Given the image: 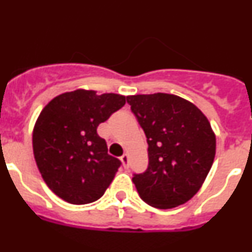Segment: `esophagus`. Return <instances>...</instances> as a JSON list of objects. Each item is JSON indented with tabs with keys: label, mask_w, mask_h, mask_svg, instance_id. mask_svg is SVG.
Segmentation results:
<instances>
[{
	"label": "esophagus",
	"mask_w": 252,
	"mask_h": 252,
	"mask_svg": "<svg viewBox=\"0 0 252 252\" xmlns=\"http://www.w3.org/2000/svg\"><path fill=\"white\" fill-rule=\"evenodd\" d=\"M121 161L124 162L125 168H128V155H127V154H124V155H122Z\"/></svg>",
	"instance_id": "obj_1"
}]
</instances>
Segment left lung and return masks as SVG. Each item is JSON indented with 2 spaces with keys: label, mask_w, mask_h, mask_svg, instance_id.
Segmentation results:
<instances>
[{
  "label": "left lung",
  "mask_w": 252,
  "mask_h": 252,
  "mask_svg": "<svg viewBox=\"0 0 252 252\" xmlns=\"http://www.w3.org/2000/svg\"><path fill=\"white\" fill-rule=\"evenodd\" d=\"M145 132L149 165L133 174L140 198L160 209L188 202L212 168L216 136L206 116L193 103L168 93L127 97Z\"/></svg>",
  "instance_id": "obj_1"
}]
</instances>
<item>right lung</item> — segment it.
Masks as SVG:
<instances>
[{"label": "right lung", "mask_w": 252, "mask_h": 252, "mask_svg": "<svg viewBox=\"0 0 252 252\" xmlns=\"http://www.w3.org/2000/svg\"><path fill=\"white\" fill-rule=\"evenodd\" d=\"M126 103L115 93L77 90L51 99L34 127L32 148L46 186L70 204H88L104 194L121 166L107 153L97 127Z\"/></svg>", "instance_id": "1"}]
</instances>
